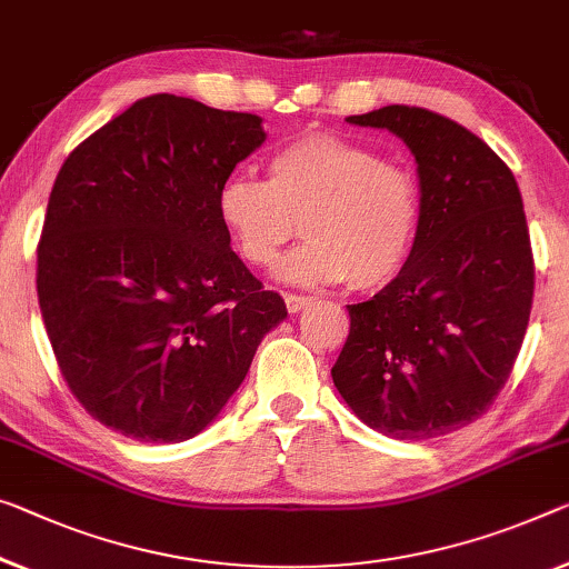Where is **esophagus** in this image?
I'll use <instances>...</instances> for the list:
<instances>
[{"label":"esophagus","instance_id":"obj_1","mask_svg":"<svg viewBox=\"0 0 569 569\" xmlns=\"http://www.w3.org/2000/svg\"><path fill=\"white\" fill-rule=\"evenodd\" d=\"M310 302H312L310 297H305V295H284V305H287V310H290V312H300V310L308 308Z\"/></svg>","mask_w":569,"mask_h":569}]
</instances>
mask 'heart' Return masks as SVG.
Instances as JSON below:
<instances>
[{"label": "heart", "mask_w": 569, "mask_h": 569, "mask_svg": "<svg viewBox=\"0 0 569 569\" xmlns=\"http://www.w3.org/2000/svg\"><path fill=\"white\" fill-rule=\"evenodd\" d=\"M419 208L412 170L328 132L274 150L269 180L233 172L216 193L218 221L251 267H272L302 221L308 241L279 267V279L297 287L391 282L412 254Z\"/></svg>", "instance_id": "b5f03b06"}]
</instances>
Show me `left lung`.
Here are the masks:
<instances>
[{
  "label": "left lung",
  "instance_id": "8db88e82",
  "mask_svg": "<svg viewBox=\"0 0 569 569\" xmlns=\"http://www.w3.org/2000/svg\"><path fill=\"white\" fill-rule=\"evenodd\" d=\"M348 124L389 129L419 178V229L401 272L348 305L333 383L371 430L430 440L488 412L517 361L535 259L513 172L458 121L383 107Z\"/></svg>",
  "mask_w": 569,
  "mask_h": 569
}]
</instances>
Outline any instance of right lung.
I'll return each instance as SVG.
<instances>
[{"mask_svg":"<svg viewBox=\"0 0 569 569\" xmlns=\"http://www.w3.org/2000/svg\"><path fill=\"white\" fill-rule=\"evenodd\" d=\"M257 113L154 93L68 154L38 243V300L86 412L139 442L203 432L284 300L231 249L216 193L264 144Z\"/></svg>","mask_w":569,"mask_h":569,"instance_id":"1","label":"right lung"}]
</instances>
